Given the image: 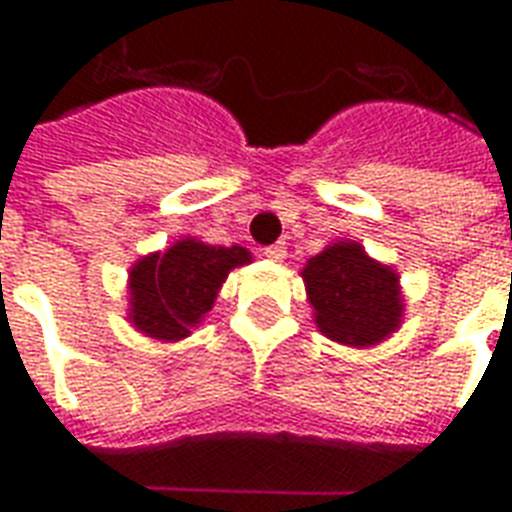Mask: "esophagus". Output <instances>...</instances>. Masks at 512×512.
I'll return each mask as SVG.
<instances>
[{
	"mask_svg": "<svg viewBox=\"0 0 512 512\" xmlns=\"http://www.w3.org/2000/svg\"><path fill=\"white\" fill-rule=\"evenodd\" d=\"M263 255H266L268 260H274V263H282L285 255H288V246H285V241H279V244L266 246V249H263Z\"/></svg>",
	"mask_w": 512,
	"mask_h": 512,
	"instance_id": "34e87169",
	"label": "esophagus"
}]
</instances>
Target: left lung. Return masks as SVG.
Returning a JSON list of instances; mask_svg holds the SVG:
<instances>
[{
    "instance_id": "left-lung-1",
    "label": "left lung",
    "mask_w": 512,
    "mask_h": 512,
    "mask_svg": "<svg viewBox=\"0 0 512 512\" xmlns=\"http://www.w3.org/2000/svg\"><path fill=\"white\" fill-rule=\"evenodd\" d=\"M312 318L323 337L348 348H376L400 329L406 299L400 277L359 241H337L301 268Z\"/></svg>"
}]
</instances>
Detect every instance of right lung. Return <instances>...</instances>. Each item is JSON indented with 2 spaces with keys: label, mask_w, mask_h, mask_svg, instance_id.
<instances>
[{
  "label": "right lung",
  "mask_w": 512,
  "mask_h": 512,
  "mask_svg": "<svg viewBox=\"0 0 512 512\" xmlns=\"http://www.w3.org/2000/svg\"><path fill=\"white\" fill-rule=\"evenodd\" d=\"M246 263L252 252L244 246H213L191 235L139 257L128 268V323L158 343L186 340L211 312L230 271Z\"/></svg>",
  "instance_id": "add662e5"
}]
</instances>
